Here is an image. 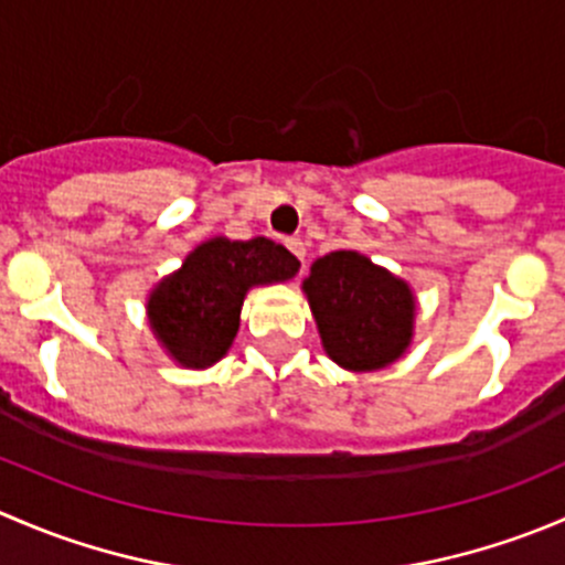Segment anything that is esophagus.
Instances as JSON below:
<instances>
[{"label":"esophagus","mask_w":565,"mask_h":565,"mask_svg":"<svg viewBox=\"0 0 565 565\" xmlns=\"http://www.w3.org/2000/svg\"><path fill=\"white\" fill-rule=\"evenodd\" d=\"M287 248H289V250H292V254H295V256H298V259H300V262H303V259H306V243H303V241H300V237H289V241H287Z\"/></svg>","instance_id":"34e87169"}]
</instances>
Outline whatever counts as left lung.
Wrapping results in <instances>:
<instances>
[{"label":"left lung","instance_id":"left-lung-1","mask_svg":"<svg viewBox=\"0 0 565 565\" xmlns=\"http://www.w3.org/2000/svg\"><path fill=\"white\" fill-rule=\"evenodd\" d=\"M303 295L324 355L347 372H380L413 344V287L361 250L319 256L303 278Z\"/></svg>","mask_w":565,"mask_h":565}]
</instances>
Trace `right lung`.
<instances>
[{
    "label": "right lung",
    "instance_id": "right-lung-1",
    "mask_svg": "<svg viewBox=\"0 0 565 565\" xmlns=\"http://www.w3.org/2000/svg\"><path fill=\"white\" fill-rule=\"evenodd\" d=\"M298 270L300 262L267 237H210L150 289L147 322L177 366L202 372L230 352L250 289L284 284Z\"/></svg>",
    "mask_w": 565,
    "mask_h": 565
}]
</instances>
